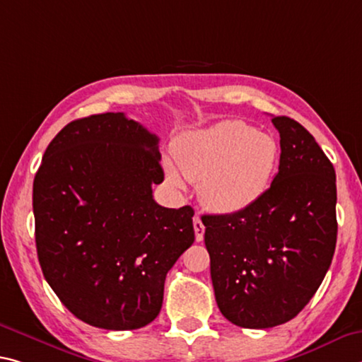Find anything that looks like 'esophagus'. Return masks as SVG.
<instances>
[{"label":"esophagus","instance_id":"34e87169","mask_svg":"<svg viewBox=\"0 0 362 362\" xmlns=\"http://www.w3.org/2000/svg\"><path fill=\"white\" fill-rule=\"evenodd\" d=\"M193 227H194V237H197V242H202L204 238V226L202 222V217L198 214L193 217Z\"/></svg>","mask_w":362,"mask_h":362}]
</instances>
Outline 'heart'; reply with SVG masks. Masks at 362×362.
<instances>
[{"instance_id":"b5f03b06","label":"heart","mask_w":362,"mask_h":362,"mask_svg":"<svg viewBox=\"0 0 362 362\" xmlns=\"http://www.w3.org/2000/svg\"><path fill=\"white\" fill-rule=\"evenodd\" d=\"M174 154L182 174L199 182L203 203L212 211L232 214L250 208L266 193L279 148L271 135L242 120H222L180 136ZM168 177L172 185L185 187L172 165H168Z\"/></svg>"}]
</instances>
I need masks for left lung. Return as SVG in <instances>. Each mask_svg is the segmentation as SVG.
Masks as SVG:
<instances>
[{
    "label": "left lung",
    "mask_w": 362,
    "mask_h": 362,
    "mask_svg": "<svg viewBox=\"0 0 362 362\" xmlns=\"http://www.w3.org/2000/svg\"><path fill=\"white\" fill-rule=\"evenodd\" d=\"M280 164L255 204L203 216L223 317L245 329L288 322L322 284L337 245L335 169L296 120L277 116Z\"/></svg>",
    "instance_id": "obj_1"
}]
</instances>
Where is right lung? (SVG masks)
I'll return each mask as SVG.
<instances>
[{"label": "right lung", "mask_w": 362, "mask_h": 362, "mask_svg": "<svg viewBox=\"0 0 362 362\" xmlns=\"http://www.w3.org/2000/svg\"><path fill=\"white\" fill-rule=\"evenodd\" d=\"M159 139L124 112L72 120L33 180L38 261L77 319L134 330L158 317L165 275L194 242L192 206L153 198Z\"/></svg>", "instance_id": "obj_1"}]
</instances>
